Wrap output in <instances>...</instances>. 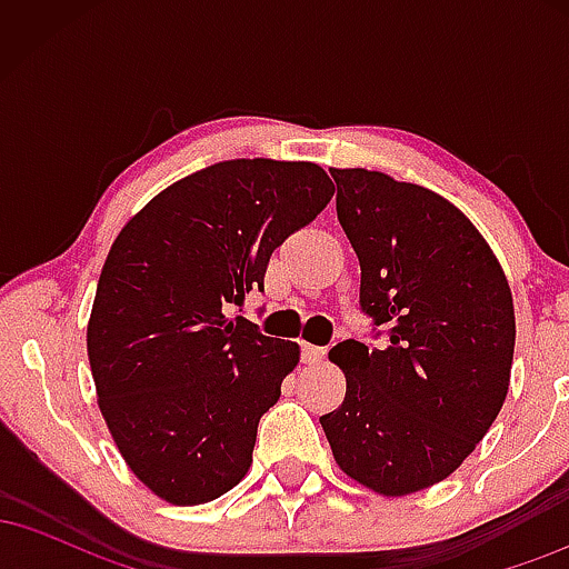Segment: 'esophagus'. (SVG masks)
I'll return each mask as SVG.
<instances>
[{
	"instance_id": "esophagus-1",
	"label": "esophagus",
	"mask_w": 569,
	"mask_h": 569,
	"mask_svg": "<svg viewBox=\"0 0 569 569\" xmlns=\"http://www.w3.org/2000/svg\"><path fill=\"white\" fill-rule=\"evenodd\" d=\"M323 358H326V348H321V345L302 342V361L305 363H321Z\"/></svg>"
}]
</instances>
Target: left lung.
<instances>
[{
    "instance_id": "left-lung-1",
    "label": "left lung",
    "mask_w": 569,
    "mask_h": 569,
    "mask_svg": "<svg viewBox=\"0 0 569 569\" xmlns=\"http://www.w3.org/2000/svg\"><path fill=\"white\" fill-rule=\"evenodd\" d=\"M331 176L361 264V310L388 345L331 348L348 390L321 426L350 479L401 498L455 473L502 409L513 299L492 248L441 194L367 168Z\"/></svg>"
}]
</instances>
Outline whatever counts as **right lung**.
I'll use <instances>...</instances> for the list:
<instances>
[{
  "label": "right lung",
  "mask_w": 569,
  "mask_h": 569,
  "mask_svg": "<svg viewBox=\"0 0 569 569\" xmlns=\"http://www.w3.org/2000/svg\"><path fill=\"white\" fill-rule=\"evenodd\" d=\"M331 194L316 162L224 160L162 189L117 234L88 323L90 371L117 449L166 502L217 500L251 468L299 345L224 310L264 289L272 251Z\"/></svg>",
  "instance_id": "obj_1"
}]
</instances>
